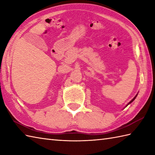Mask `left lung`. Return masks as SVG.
Wrapping results in <instances>:
<instances>
[{
    "label": "left lung",
    "instance_id": "8db88e82",
    "mask_svg": "<svg viewBox=\"0 0 155 155\" xmlns=\"http://www.w3.org/2000/svg\"><path fill=\"white\" fill-rule=\"evenodd\" d=\"M137 94H137V95H136V96H135V97H134V98H133V99H132V100H131V101H130L129 102V103H128V104H127V106H126V107H127L128 104H130V103H132V102H133V101H134V99H135V98H136V97H137Z\"/></svg>",
    "mask_w": 155,
    "mask_h": 155
}]
</instances>
